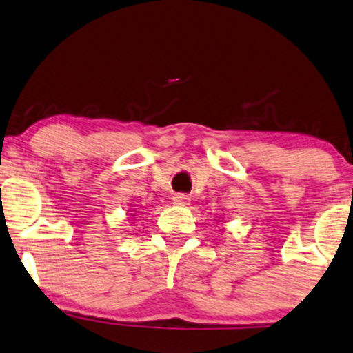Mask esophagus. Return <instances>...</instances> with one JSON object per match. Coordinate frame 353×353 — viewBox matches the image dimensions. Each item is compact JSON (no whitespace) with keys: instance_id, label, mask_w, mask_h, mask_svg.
Here are the masks:
<instances>
[{"instance_id":"obj_1","label":"esophagus","mask_w":353,"mask_h":353,"mask_svg":"<svg viewBox=\"0 0 353 353\" xmlns=\"http://www.w3.org/2000/svg\"><path fill=\"white\" fill-rule=\"evenodd\" d=\"M172 201H173V204H176V206H188L190 196H188V194H185V193H178L172 198Z\"/></svg>"}]
</instances>
